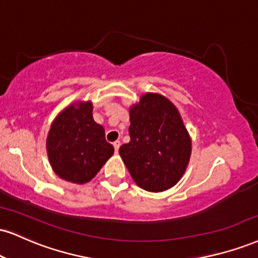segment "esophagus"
I'll list each match as a JSON object with an SVG mask.
<instances>
[{
	"label": "esophagus",
	"mask_w": 258,
	"mask_h": 258,
	"mask_svg": "<svg viewBox=\"0 0 258 258\" xmlns=\"http://www.w3.org/2000/svg\"><path fill=\"white\" fill-rule=\"evenodd\" d=\"M113 145H114V149H115V153H117V151H119V148H120V145H121L120 141H116V142H114V143H113Z\"/></svg>",
	"instance_id": "obj_1"
}]
</instances>
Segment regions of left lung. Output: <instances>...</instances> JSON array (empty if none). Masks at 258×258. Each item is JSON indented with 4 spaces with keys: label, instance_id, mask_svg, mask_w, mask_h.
Returning a JSON list of instances; mask_svg holds the SVG:
<instances>
[{
    "label": "left lung",
    "instance_id": "obj_1",
    "mask_svg": "<svg viewBox=\"0 0 258 258\" xmlns=\"http://www.w3.org/2000/svg\"><path fill=\"white\" fill-rule=\"evenodd\" d=\"M131 141L119 153L132 179L149 192L178 184L190 162L192 141L178 108L156 92L130 107Z\"/></svg>",
    "mask_w": 258,
    "mask_h": 258
}]
</instances>
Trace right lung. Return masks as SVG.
Here are the masks:
<instances>
[{"label": "right lung", "instance_id": "obj_1", "mask_svg": "<svg viewBox=\"0 0 258 258\" xmlns=\"http://www.w3.org/2000/svg\"><path fill=\"white\" fill-rule=\"evenodd\" d=\"M91 101H77L57 114L46 137V154L55 174L74 184H86L113 156L104 128L94 120Z\"/></svg>", "mask_w": 258, "mask_h": 258}]
</instances>
